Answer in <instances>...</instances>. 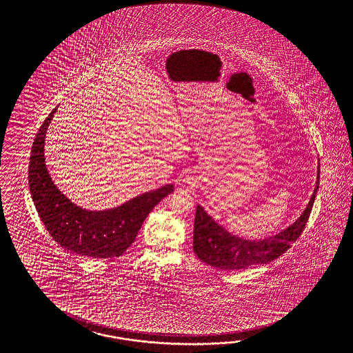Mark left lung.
I'll list each match as a JSON object with an SVG mask.
<instances>
[{
  "instance_id": "left-lung-1",
  "label": "left lung",
  "mask_w": 353,
  "mask_h": 353,
  "mask_svg": "<svg viewBox=\"0 0 353 353\" xmlns=\"http://www.w3.org/2000/svg\"><path fill=\"white\" fill-rule=\"evenodd\" d=\"M320 183V161L317 165V181L305 210L299 217L279 233L263 239H246L232 234L223 225L196 205L194 221V252L203 263L223 270H239L256 264H267L281 256L299 238L308 221Z\"/></svg>"
}]
</instances>
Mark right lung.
Returning <instances> with one entry per match:
<instances>
[{"instance_id": "1", "label": "right lung", "mask_w": 353, "mask_h": 353, "mask_svg": "<svg viewBox=\"0 0 353 353\" xmlns=\"http://www.w3.org/2000/svg\"><path fill=\"white\" fill-rule=\"evenodd\" d=\"M57 108L45 119L33 141L28 167L33 203L49 234L65 250L92 259L120 256L134 242L151 210L170 195L174 186L164 185L103 211H92L72 203L57 188L45 164L46 130Z\"/></svg>"}]
</instances>
